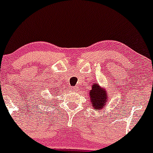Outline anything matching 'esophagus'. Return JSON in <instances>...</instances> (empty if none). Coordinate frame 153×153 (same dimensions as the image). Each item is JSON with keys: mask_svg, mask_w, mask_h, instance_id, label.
<instances>
[{"mask_svg": "<svg viewBox=\"0 0 153 153\" xmlns=\"http://www.w3.org/2000/svg\"><path fill=\"white\" fill-rule=\"evenodd\" d=\"M72 91H78V89L77 86H73V87H72Z\"/></svg>", "mask_w": 153, "mask_h": 153, "instance_id": "obj_1", "label": "esophagus"}]
</instances>
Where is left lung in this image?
I'll use <instances>...</instances> for the list:
<instances>
[{
    "mask_svg": "<svg viewBox=\"0 0 153 153\" xmlns=\"http://www.w3.org/2000/svg\"><path fill=\"white\" fill-rule=\"evenodd\" d=\"M109 95L106 89L103 88L97 83H94L92 85V89L89 90V100L90 104L93 106L94 110L100 111L106 107Z\"/></svg>",
    "mask_w": 153,
    "mask_h": 153,
    "instance_id": "left-lung-1",
    "label": "left lung"
}]
</instances>
